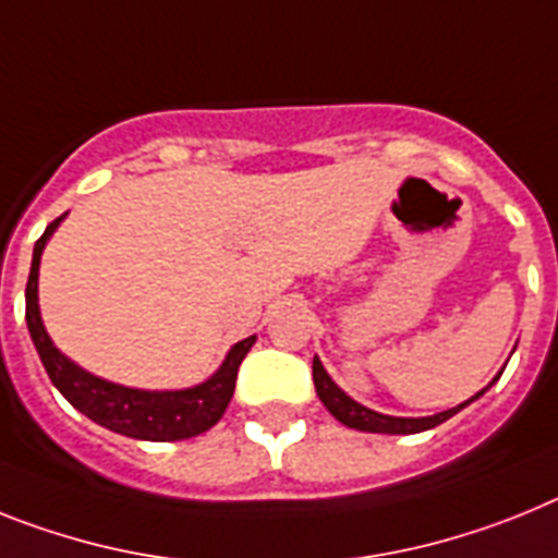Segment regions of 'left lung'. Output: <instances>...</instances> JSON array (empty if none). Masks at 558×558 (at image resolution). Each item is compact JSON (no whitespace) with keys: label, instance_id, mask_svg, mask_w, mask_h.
I'll return each mask as SVG.
<instances>
[{"label":"left lung","instance_id":"8db88e82","mask_svg":"<svg viewBox=\"0 0 558 558\" xmlns=\"http://www.w3.org/2000/svg\"><path fill=\"white\" fill-rule=\"evenodd\" d=\"M313 384H316V392H318V398H322V403L330 409V415L336 417V421H341L344 426H350V428H359V432H380V435H415V432L435 428L437 423L449 421L451 415H457L460 409L469 407L474 398H480V395L485 392L483 389V392L474 395L471 401L460 403V407H454V409H446V412H440V415L389 417V415H380V412H373V409L361 407V403L352 401L350 395L341 392V389H338L336 384L330 380V375L325 373V366H322V361L318 359H313Z\"/></svg>","mask_w":558,"mask_h":558}]
</instances>
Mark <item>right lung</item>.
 Listing matches in <instances>:
<instances>
[{"label":"right lung","instance_id":"1","mask_svg":"<svg viewBox=\"0 0 558 558\" xmlns=\"http://www.w3.org/2000/svg\"><path fill=\"white\" fill-rule=\"evenodd\" d=\"M59 222L61 217L52 220L47 231L36 240L31 276H27L25 288L27 330H31L33 344L39 350L41 364H45L56 389L78 412H84L89 421L101 423V426H107L109 432H118V435L135 437V440H185V437L208 432L214 423L226 415L228 401H231L233 387H236L240 364L247 355V350L254 347L256 336L233 344L228 359L222 361L220 369L206 384L180 389V392H143V389L118 387V384H109V380L84 373L81 366H75L73 361L64 359L52 347L39 316V259L41 251H45V242L50 240V233L56 231Z\"/></svg>","mask_w":558,"mask_h":558}]
</instances>
